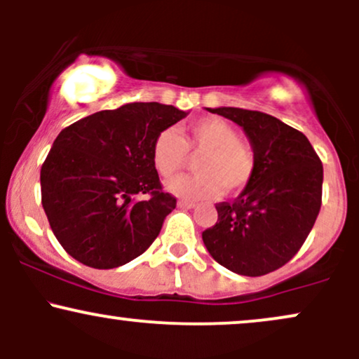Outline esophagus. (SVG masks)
Listing matches in <instances>:
<instances>
[{"mask_svg":"<svg viewBox=\"0 0 359 359\" xmlns=\"http://www.w3.org/2000/svg\"><path fill=\"white\" fill-rule=\"evenodd\" d=\"M177 205H179V208H182V209H194V208H196V203H191V201H179Z\"/></svg>","mask_w":359,"mask_h":359,"instance_id":"1","label":"esophagus"}]
</instances>
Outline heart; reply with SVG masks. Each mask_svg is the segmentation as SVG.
Returning <instances> with one entry per match:
<instances>
[{
	"instance_id": "b5f03b06",
	"label": "heart",
	"mask_w": 359,
	"mask_h": 359,
	"mask_svg": "<svg viewBox=\"0 0 359 359\" xmlns=\"http://www.w3.org/2000/svg\"><path fill=\"white\" fill-rule=\"evenodd\" d=\"M189 153L201 155L196 160L199 174L167 184L168 191L182 199H211L221 189L226 194L240 192L255 174L253 150L241 142L236 128L224 119H199L189 126L184 138L174 128L158 131L151 145V162L163 179H172L187 165Z\"/></svg>"
}]
</instances>
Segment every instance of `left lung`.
I'll list each match as a JSON object with an SVG mask.
<instances>
[{
  "label": "left lung",
  "mask_w": 359,
  "mask_h": 359,
  "mask_svg": "<svg viewBox=\"0 0 359 359\" xmlns=\"http://www.w3.org/2000/svg\"><path fill=\"white\" fill-rule=\"evenodd\" d=\"M240 125L253 148L255 174L233 203L216 204L203 231L211 257L245 277H262L295 257L323 204V162L311 142L275 116L241 108H208Z\"/></svg>",
  "instance_id": "1"
}]
</instances>
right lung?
<instances>
[{
	"label": "right lung",
	"instance_id": "1",
	"mask_svg": "<svg viewBox=\"0 0 359 359\" xmlns=\"http://www.w3.org/2000/svg\"><path fill=\"white\" fill-rule=\"evenodd\" d=\"M187 116L160 102H130L64 128L40 170L42 205L62 248L90 269L131 262L155 241L177 199L151 162L158 131ZM143 193L147 200H138Z\"/></svg>",
	"mask_w": 359,
	"mask_h": 359
}]
</instances>
